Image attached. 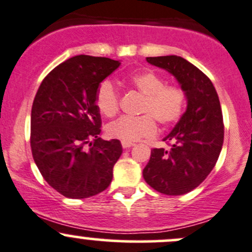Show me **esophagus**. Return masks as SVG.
<instances>
[{
  "instance_id": "1",
  "label": "esophagus",
  "mask_w": 252,
  "mask_h": 252,
  "mask_svg": "<svg viewBox=\"0 0 252 252\" xmlns=\"http://www.w3.org/2000/svg\"><path fill=\"white\" fill-rule=\"evenodd\" d=\"M131 146H134V145H132L131 142H124V141H122V147H123L124 149H128V148H130Z\"/></svg>"
}]
</instances>
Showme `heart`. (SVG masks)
<instances>
[{
  "mask_svg": "<svg viewBox=\"0 0 252 252\" xmlns=\"http://www.w3.org/2000/svg\"><path fill=\"white\" fill-rule=\"evenodd\" d=\"M128 82L143 95L139 117L122 116L106 126V134L112 139L135 142L143 137H152L157 132L156 121L161 126H171L182 117L187 96L179 86L165 85V80L152 70L131 74ZM96 106L104 116L111 117L120 107V93L110 80L99 86L95 95Z\"/></svg>",
  "mask_w": 252,
  "mask_h": 252,
  "instance_id": "b5f03b06",
  "label": "heart"
}]
</instances>
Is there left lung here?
<instances>
[{
	"label": "left lung",
	"instance_id": "left-lung-1",
	"mask_svg": "<svg viewBox=\"0 0 252 252\" xmlns=\"http://www.w3.org/2000/svg\"><path fill=\"white\" fill-rule=\"evenodd\" d=\"M172 74L185 92L188 106L164 141L171 148H153L143 178L157 191L178 196L197 188L211 173L223 143L220 100L209 77L183 57H147Z\"/></svg>",
	"mask_w": 252,
	"mask_h": 252
}]
</instances>
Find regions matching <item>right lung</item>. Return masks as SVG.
I'll use <instances>...</instances> for the list:
<instances>
[{
	"instance_id": "add662e5",
	"label": "right lung",
	"mask_w": 252,
	"mask_h": 252,
	"mask_svg": "<svg viewBox=\"0 0 252 252\" xmlns=\"http://www.w3.org/2000/svg\"><path fill=\"white\" fill-rule=\"evenodd\" d=\"M120 61L79 55L52 69L34 96L31 149L50 187L69 198L104 191L122 154L118 140L99 137L101 118L95 95Z\"/></svg>"
}]
</instances>
